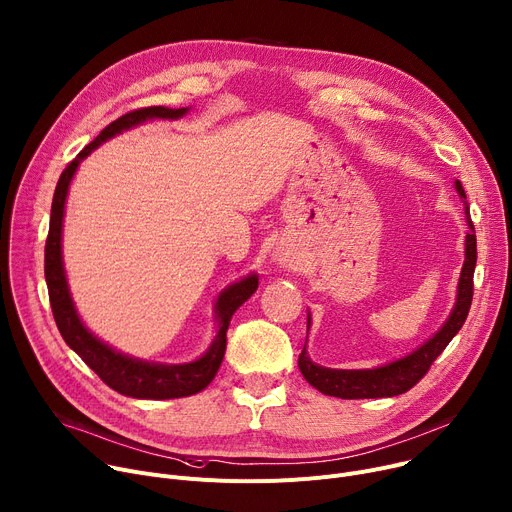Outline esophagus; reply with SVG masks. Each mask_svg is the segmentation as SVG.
I'll use <instances>...</instances> for the list:
<instances>
[{
    "mask_svg": "<svg viewBox=\"0 0 512 512\" xmlns=\"http://www.w3.org/2000/svg\"><path fill=\"white\" fill-rule=\"evenodd\" d=\"M275 259H277V263L284 265V267H294L296 265V257H292V253H288V251H277Z\"/></svg>",
    "mask_w": 512,
    "mask_h": 512,
    "instance_id": "esophagus-1",
    "label": "esophagus"
}]
</instances>
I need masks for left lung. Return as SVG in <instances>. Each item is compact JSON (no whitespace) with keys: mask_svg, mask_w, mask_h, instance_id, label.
<instances>
[{"mask_svg":"<svg viewBox=\"0 0 512 512\" xmlns=\"http://www.w3.org/2000/svg\"><path fill=\"white\" fill-rule=\"evenodd\" d=\"M455 190L461 198H466V192H463V185L459 179H455ZM466 220L470 226L466 235V261H463L461 275H459L455 306L443 327L416 351L374 369H331V367L316 365L308 357L306 345H304L298 357V367L310 386H314L318 392L327 396L359 400V398H392L408 392L412 386L418 384V380L427 374L433 361L443 353V349L451 343V339L463 327V322H466L472 306L474 269H476L478 251H476L474 222L470 218L468 208H466ZM308 329H310V312H308Z\"/></svg>","mask_w":512,"mask_h":512,"instance_id":"8db88e82","label":"left lung"}]
</instances>
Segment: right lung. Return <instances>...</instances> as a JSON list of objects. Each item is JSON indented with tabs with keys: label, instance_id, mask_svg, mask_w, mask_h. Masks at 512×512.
<instances>
[{
	"label": "right lung",
	"instance_id": "right-lung-1",
	"mask_svg": "<svg viewBox=\"0 0 512 512\" xmlns=\"http://www.w3.org/2000/svg\"><path fill=\"white\" fill-rule=\"evenodd\" d=\"M185 112H188V108L175 110V108L151 106V108L128 112L118 120H114L112 124H108L61 173L55 196H53L51 226H49V237H46V247H44V277H46V286H49V300H51L53 316L61 337L91 369L96 371L104 384H108L118 394H124L130 398H141V400H169V398L192 396L202 392L214 380L226 351V331H228L230 318L237 312L239 306H243L255 294L259 286V277L251 273L243 277L241 282L232 284L224 292H220L216 300L218 333L212 345L208 347V351L200 359L192 363H179V365L134 359L100 341L85 327L75 310V304L67 286L63 251H61L65 202H67L71 179L79 163L91 151L98 149L102 143H106L108 138L132 126L143 124L147 120H155V118L177 120Z\"/></svg>",
	"mask_w": 512,
	"mask_h": 512
}]
</instances>
